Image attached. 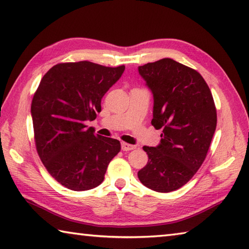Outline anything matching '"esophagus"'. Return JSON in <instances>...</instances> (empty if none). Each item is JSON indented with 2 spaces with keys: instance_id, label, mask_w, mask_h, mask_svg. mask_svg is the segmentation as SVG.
<instances>
[{
  "instance_id": "obj_1",
  "label": "esophagus",
  "mask_w": 249,
  "mask_h": 249,
  "mask_svg": "<svg viewBox=\"0 0 249 249\" xmlns=\"http://www.w3.org/2000/svg\"><path fill=\"white\" fill-rule=\"evenodd\" d=\"M121 147H122V150H123V151H130V150H134L136 148V145L126 143V142H122Z\"/></svg>"
}]
</instances>
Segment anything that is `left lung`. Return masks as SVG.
<instances>
[{
    "mask_svg": "<svg viewBox=\"0 0 249 249\" xmlns=\"http://www.w3.org/2000/svg\"><path fill=\"white\" fill-rule=\"evenodd\" d=\"M153 95V119L163 129L157 147H143L148 164L141 183L157 192L181 188L201 167L217 125L213 95L202 75L170 58L138 67Z\"/></svg>",
    "mask_w": 249,
    "mask_h": 249,
    "instance_id": "8db88e82",
    "label": "left lung"
}]
</instances>
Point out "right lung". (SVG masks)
I'll list each match as a JSON object with an SVG mask.
<instances>
[{
  "label": "right lung",
  "instance_id": "1",
  "mask_svg": "<svg viewBox=\"0 0 249 249\" xmlns=\"http://www.w3.org/2000/svg\"><path fill=\"white\" fill-rule=\"evenodd\" d=\"M125 70L89 61L59 63L41 80L31 104L34 138L52 177L73 191L104 181L119 140L95 135L85 122L96 119L101 99Z\"/></svg>",
  "mask_w": 249,
  "mask_h": 249
}]
</instances>
